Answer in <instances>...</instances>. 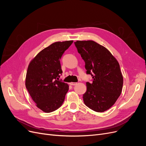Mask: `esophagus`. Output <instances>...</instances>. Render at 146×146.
Here are the masks:
<instances>
[{"label": "esophagus", "mask_w": 146, "mask_h": 146, "mask_svg": "<svg viewBox=\"0 0 146 146\" xmlns=\"http://www.w3.org/2000/svg\"><path fill=\"white\" fill-rule=\"evenodd\" d=\"M70 85H72V86H74V85H77V83H76V82H71V83H70Z\"/></svg>", "instance_id": "esophagus-1"}]
</instances>
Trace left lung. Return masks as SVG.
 Here are the masks:
<instances>
[{"label":"left lung","instance_id":"obj_1","mask_svg":"<svg viewBox=\"0 0 146 146\" xmlns=\"http://www.w3.org/2000/svg\"><path fill=\"white\" fill-rule=\"evenodd\" d=\"M74 44L85 61L86 74L92 77V83L86 82L84 103L95 111H107L122 90L123 77L118 61L107 48L95 41H77Z\"/></svg>","mask_w":146,"mask_h":146}]
</instances>
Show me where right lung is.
<instances>
[{"mask_svg":"<svg viewBox=\"0 0 146 146\" xmlns=\"http://www.w3.org/2000/svg\"><path fill=\"white\" fill-rule=\"evenodd\" d=\"M73 41L56 42L39 52L30 61L25 86L36 107L45 113L60 108L69 90L67 83L59 80L61 56Z\"/></svg>","mask_w":146,"mask_h":146,"instance_id":"obj_1","label":"right lung"}]
</instances>
